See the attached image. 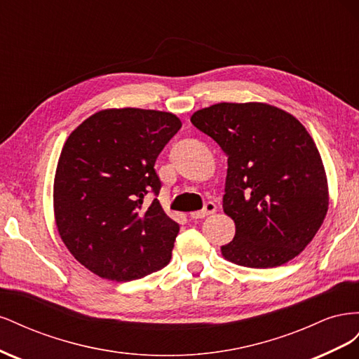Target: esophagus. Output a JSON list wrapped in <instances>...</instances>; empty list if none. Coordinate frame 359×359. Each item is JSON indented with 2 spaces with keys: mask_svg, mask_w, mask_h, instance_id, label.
Returning <instances> with one entry per match:
<instances>
[{
  "mask_svg": "<svg viewBox=\"0 0 359 359\" xmlns=\"http://www.w3.org/2000/svg\"><path fill=\"white\" fill-rule=\"evenodd\" d=\"M217 211V205L214 202H206L203 205V208L201 211H194V212H190V217L191 219H203V217L210 215V214H214Z\"/></svg>",
  "mask_w": 359,
  "mask_h": 359,
  "instance_id": "34e87169",
  "label": "esophagus"
}]
</instances>
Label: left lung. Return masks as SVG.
<instances>
[{"instance_id": "8db88e82", "label": "left lung", "mask_w": 359, "mask_h": 359, "mask_svg": "<svg viewBox=\"0 0 359 359\" xmlns=\"http://www.w3.org/2000/svg\"><path fill=\"white\" fill-rule=\"evenodd\" d=\"M191 124L227 156L223 210L235 222L222 245L231 262L274 268L298 256L328 211V182L316 144L298 119L266 103H217Z\"/></svg>"}]
</instances>
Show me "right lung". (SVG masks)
I'll return each mask as SVG.
<instances>
[{"mask_svg":"<svg viewBox=\"0 0 359 359\" xmlns=\"http://www.w3.org/2000/svg\"><path fill=\"white\" fill-rule=\"evenodd\" d=\"M170 112L104 109L74 128L53 181L62 243L79 264L112 281L142 278L169 264L180 224L157 198L154 165L181 128Z\"/></svg>","mask_w":359,"mask_h":359,"instance_id":"add662e5","label":"right lung"}]
</instances>
